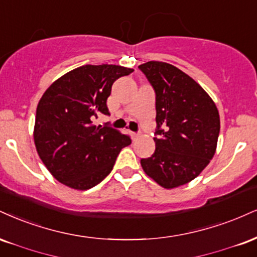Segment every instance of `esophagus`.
Here are the masks:
<instances>
[{
  "instance_id": "1",
  "label": "esophagus",
  "mask_w": 257,
  "mask_h": 257,
  "mask_svg": "<svg viewBox=\"0 0 257 257\" xmlns=\"http://www.w3.org/2000/svg\"><path fill=\"white\" fill-rule=\"evenodd\" d=\"M131 137H132V139L133 140H137V139H139L140 138V133H131Z\"/></svg>"
}]
</instances>
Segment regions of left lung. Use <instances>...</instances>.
I'll list each match as a JSON object with an SVG mask.
<instances>
[{
    "label": "left lung",
    "instance_id": "1",
    "mask_svg": "<svg viewBox=\"0 0 257 257\" xmlns=\"http://www.w3.org/2000/svg\"><path fill=\"white\" fill-rule=\"evenodd\" d=\"M156 92V151L141 159L147 176L166 189L189 183L217 150L220 118L207 92L177 67L150 61L139 66Z\"/></svg>",
    "mask_w": 257,
    "mask_h": 257
}]
</instances>
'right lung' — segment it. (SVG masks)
Segmentation results:
<instances>
[{
    "mask_svg": "<svg viewBox=\"0 0 257 257\" xmlns=\"http://www.w3.org/2000/svg\"><path fill=\"white\" fill-rule=\"evenodd\" d=\"M131 68L100 64L79 67L57 79L37 106L33 138L39 158L67 187L87 190L110 174L128 135L93 119L110 115L106 100L112 83Z\"/></svg>",
    "mask_w": 257,
    "mask_h": 257,
    "instance_id": "1",
    "label": "right lung"
}]
</instances>
